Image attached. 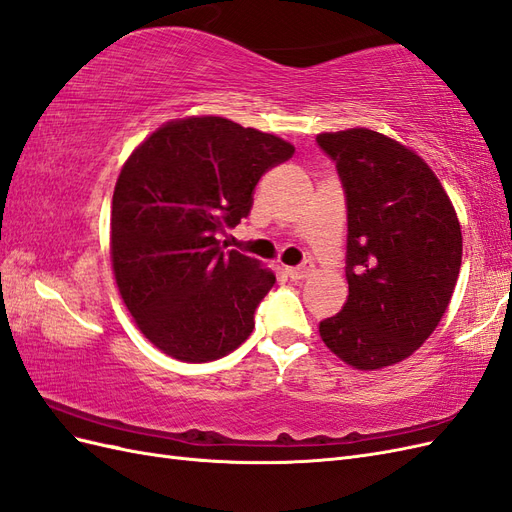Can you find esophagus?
I'll use <instances>...</instances> for the list:
<instances>
[{
	"mask_svg": "<svg viewBox=\"0 0 512 512\" xmlns=\"http://www.w3.org/2000/svg\"><path fill=\"white\" fill-rule=\"evenodd\" d=\"M286 273L292 277V280H303V277L314 273L312 262H303L299 267H286Z\"/></svg>",
	"mask_w": 512,
	"mask_h": 512,
	"instance_id": "obj_1",
	"label": "esophagus"
}]
</instances>
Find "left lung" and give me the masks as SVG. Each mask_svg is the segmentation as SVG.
Listing matches in <instances>:
<instances>
[{"mask_svg":"<svg viewBox=\"0 0 512 512\" xmlns=\"http://www.w3.org/2000/svg\"><path fill=\"white\" fill-rule=\"evenodd\" d=\"M348 203V299L318 324L346 365L401 363L436 331L461 269V226L418 153L369 128L318 134Z\"/></svg>","mask_w":512,"mask_h":512,"instance_id":"left-lung-1","label":"left lung"}]
</instances>
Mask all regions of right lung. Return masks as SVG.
<instances>
[{
  "mask_svg": "<svg viewBox=\"0 0 512 512\" xmlns=\"http://www.w3.org/2000/svg\"><path fill=\"white\" fill-rule=\"evenodd\" d=\"M284 138L215 115L166 121L123 162L113 192L111 262L123 303L149 342L185 363L237 350L275 284L260 260L224 252L218 232L250 213Z\"/></svg>",
  "mask_w": 512,
  "mask_h": 512,
  "instance_id": "add662e5",
  "label": "right lung"
}]
</instances>
